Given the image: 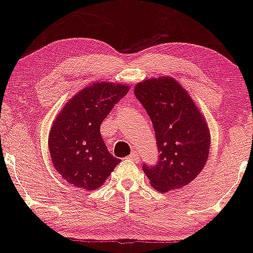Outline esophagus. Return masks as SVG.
Returning a JSON list of instances; mask_svg holds the SVG:
<instances>
[{
    "instance_id": "34e87169",
    "label": "esophagus",
    "mask_w": 253,
    "mask_h": 253,
    "mask_svg": "<svg viewBox=\"0 0 253 253\" xmlns=\"http://www.w3.org/2000/svg\"><path fill=\"white\" fill-rule=\"evenodd\" d=\"M129 160H131V161H133V162H135V163H138L139 161V157H138V155H137V152H132L130 154V156H129Z\"/></svg>"
}]
</instances>
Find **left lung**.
I'll use <instances>...</instances> for the list:
<instances>
[{
  "mask_svg": "<svg viewBox=\"0 0 253 253\" xmlns=\"http://www.w3.org/2000/svg\"><path fill=\"white\" fill-rule=\"evenodd\" d=\"M134 94L152 120L159 161L142 170L156 190L182 188L195 179L210 153V131L203 113L184 86L170 76L147 79Z\"/></svg>",
  "mask_w": 253,
  "mask_h": 253,
  "instance_id": "1",
  "label": "left lung"
}]
</instances>
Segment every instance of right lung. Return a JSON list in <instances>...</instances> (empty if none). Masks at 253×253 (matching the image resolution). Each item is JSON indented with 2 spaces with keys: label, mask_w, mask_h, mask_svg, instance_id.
I'll use <instances>...</instances> for the list:
<instances>
[{
  "label": "right lung",
  "mask_w": 253,
  "mask_h": 253,
  "mask_svg": "<svg viewBox=\"0 0 253 253\" xmlns=\"http://www.w3.org/2000/svg\"><path fill=\"white\" fill-rule=\"evenodd\" d=\"M129 89L126 84L96 81L74 94L58 113L47 145L54 169L68 184L98 189L121 162L106 147L100 126Z\"/></svg>",
  "instance_id": "1"
}]
</instances>
